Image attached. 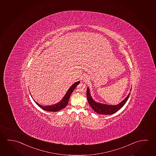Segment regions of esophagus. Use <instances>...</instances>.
I'll use <instances>...</instances> for the list:
<instances>
[{"mask_svg":"<svg viewBox=\"0 0 156 156\" xmlns=\"http://www.w3.org/2000/svg\"><path fill=\"white\" fill-rule=\"evenodd\" d=\"M88 79L87 77H84L83 79V81L84 82L87 81L88 80Z\"/></svg>","mask_w":156,"mask_h":156,"instance_id":"1","label":"esophagus"}]
</instances>
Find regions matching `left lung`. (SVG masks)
<instances>
[{"label":"left lung","mask_w":156,"mask_h":156,"mask_svg":"<svg viewBox=\"0 0 156 156\" xmlns=\"http://www.w3.org/2000/svg\"><path fill=\"white\" fill-rule=\"evenodd\" d=\"M132 89V88H131ZM130 93L127 96L126 98L122 100V101L116 105H109L106 104H101L99 102L95 101L93 99L90 93L89 88H87V98L89 105L92 107V108L94 111L97 112V113L100 114H104V115H111L116 113L118 111L119 109L124 106L126 101L129 99Z\"/></svg>","instance_id":"1"}]
</instances>
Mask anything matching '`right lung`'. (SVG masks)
<instances>
[{
    "mask_svg": "<svg viewBox=\"0 0 156 156\" xmlns=\"http://www.w3.org/2000/svg\"><path fill=\"white\" fill-rule=\"evenodd\" d=\"M80 83V81H77L74 84H72V86L70 87L69 89L68 90V91L66 93V94H65V95L63 98V99L57 104H55L53 105H51V106H42L41 105L38 104L35 101V102H36V104H37V105L40 107L41 108H42V109L46 111H59L60 110L65 108L68 105L71 94H72L73 92L74 91V90L75 89L76 87ZM30 95H31V94H30ZM31 97H32V96H31Z\"/></svg>",
    "mask_w": 156,
    "mask_h": 156,
    "instance_id": "1",
    "label": "right lung"
}]
</instances>
